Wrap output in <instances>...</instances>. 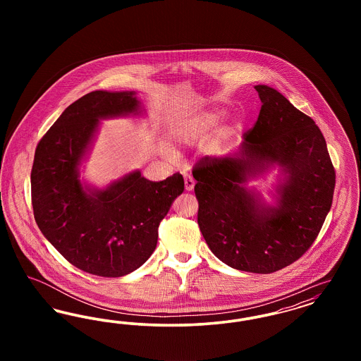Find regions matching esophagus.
I'll return each instance as SVG.
<instances>
[{
	"mask_svg": "<svg viewBox=\"0 0 361 361\" xmlns=\"http://www.w3.org/2000/svg\"><path fill=\"white\" fill-rule=\"evenodd\" d=\"M184 184H185V189H187L188 192H190V190L193 189V187H195V181H193V178H192L190 176H188V174L184 176Z\"/></svg>",
	"mask_w": 361,
	"mask_h": 361,
	"instance_id": "esophagus-1",
	"label": "esophagus"
}]
</instances>
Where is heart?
I'll use <instances>...</instances> for the list:
<instances>
[{
  "label": "heart",
  "mask_w": 361,
  "mask_h": 361,
  "mask_svg": "<svg viewBox=\"0 0 361 361\" xmlns=\"http://www.w3.org/2000/svg\"><path fill=\"white\" fill-rule=\"evenodd\" d=\"M226 116V111L224 108H208L203 112H199L188 119L178 121L173 127V137L180 143V145H197L202 142H206L209 137L214 135L216 130L219 127V124ZM235 126L226 124L221 127L215 137L212 139V147L215 150H222L224 145L230 140V137L234 135ZM165 154L171 158H176V152L166 147Z\"/></svg>",
  "instance_id": "b5f03b06"
}]
</instances>
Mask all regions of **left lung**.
<instances>
[{"instance_id":"left-lung-1","label":"left lung","mask_w":361,"mask_h":361,"mask_svg":"<svg viewBox=\"0 0 361 361\" xmlns=\"http://www.w3.org/2000/svg\"><path fill=\"white\" fill-rule=\"evenodd\" d=\"M261 109L234 154L193 169L197 224L211 252L252 274L288 267L312 245L333 202L336 173L315 121L279 90L256 85ZM276 169L268 204L248 183Z\"/></svg>"}]
</instances>
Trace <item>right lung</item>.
<instances>
[{"instance_id": "add662e5", "label": "right lung", "mask_w": 361, "mask_h": 361, "mask_svg": "<svg viewBox=\"0 0 361 361\" xmlns=\"http://www.w3.org/2000/svg\"><path fill=\"white\" fill-rule=\"evenodd\" d=\"M145 115L134 90H94L69 105L36 147L35 221L46 240L87 274L121 277L143 265L155 250L158 224L184 190L180 173L153 183L133 171L102 188L81 177L102 121Z\"/></svg>"}]
</instances>
